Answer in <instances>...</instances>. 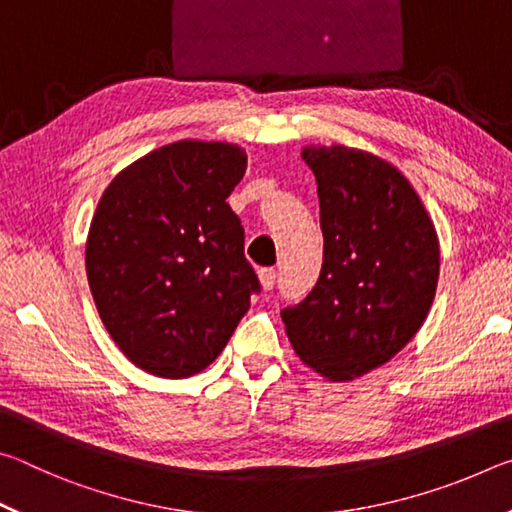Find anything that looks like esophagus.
I'll use <instances>...</instances> for the list:
<instances>
[{"label":"esophagus","instance_id":"esophagus-1","mask_svg":"<svg viewBox=\"0 0 512 512\" xmlns=\"http://www.w3.org/2000/svg\"><path fill=\"white\" fill-rule=\"evenodd\" d=\"M257 277H259V284H262V289L271 291V289H273V284H275V277H277V273H275V268H259V271H257Z\"/></svg>","mask_w":512,"mask_h":512}]
</instances>
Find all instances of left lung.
<instances>
[{
	"label": "left lung",
	"instance_id": "1",
	"mask_svg": "<svg viewBox=\"0 0 512 512\" xmlns=\"http://www.w3.org/2000/svg\"><path fill=\"white\" fill-rule=\"evenodd\" d=\"M314 171L323 268L282 309L293 350L327 381H352L391 361L427 318L438 287V232L404 173L343 144L302 146Z\"/></svg>",
	"mask_w": 512,
	"mask_h": 512
}]
</instances>
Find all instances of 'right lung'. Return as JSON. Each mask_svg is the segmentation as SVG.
<instances>
[{
	"label": "right lung",
	"instance_id": "add662e5",
	"mask_svg": "<svg viewBox=\"0 0 512 512\" xmlns=\"http://www.w3.org/2000/svg\"><path fill=\"white\" fill-rule=\"evenodd\" d=\"M246 167L239 144L178 140L103 189L85 271L101 323L140 370L164 379L205 370L259 291L225 203Z\"/></svg>",
	"mask_w": 512,
	"mask_h": 512
}]
</instances>
